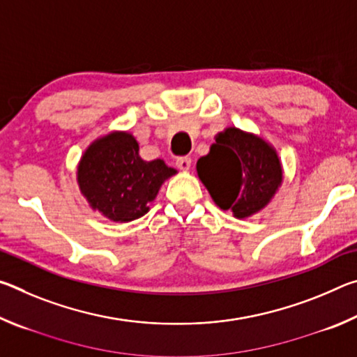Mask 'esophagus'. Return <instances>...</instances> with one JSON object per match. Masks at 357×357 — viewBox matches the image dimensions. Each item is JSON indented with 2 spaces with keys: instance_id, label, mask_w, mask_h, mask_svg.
I'll return each instance as SVG.
<instances>
[{
  "instance_id": "obj_1",
  "label": "esophagus",
  "mask_w": 357,
  "mask_h": 357,
  "mask_svg": "<svg viewBox=\"0 0 357 357\" xmlns=\"http://www.w3.org/2000/svg\"><path fill=\"white\" fill-rule=\"evenodd\" d=\"M176 165H178L179 170H189L190 165H192V159H190V157H178Z\"/></svg>"
}]
</instances>
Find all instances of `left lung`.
<instances>
[{
  "label": "left lung",
  "instance_id": "obj_1",
  "mask_svg": "<svg viewBox=\"0 0 357 357\" xmlns=\"http://www.w3.org/2000/svg\"><path fill=\"white\" fill-rule=\"evenodd\" d=\"M197 172L217 206L229 209L238 219L261 211L283 178L275 149L236 128L215 137L209 154L198 159Z\"/></svg>",
  "mask_w": 357,
  "mask_h": 357
}]
</instances>
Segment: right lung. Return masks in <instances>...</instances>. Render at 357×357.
Masks as SVG:
<instances>
[{"mask_svg":"<svg viewBox=\"0 0 357 357\" xmlns=\"http://www.w3.org/2000/svg\"><path fill=\"white\" fill-rule=\"evenodd\" d=\"M174 173L162 159L143 160L134 135L112 132L84 151L77 181L93 209L113 222H130L148 213L160 185Z\"/></svg>","mask_w":357,"mask_h":357,"instance_id":"add662e5","label":"right lung"}]
</instances>
